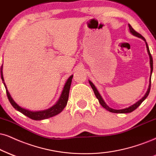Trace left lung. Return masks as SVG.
I'll list each match as a JSON object with an SVG mask.
<instances>
[{
    "mask_svg": "<svg viewBox=\"0 0 156 156\" xmlns=\"http://www.w3.org/2000/svg\"><path fill=\"white\" fill-rule=\"evenodd\" d=\"M129 26V32L130 33H131L132 34H133L134 36H136V37H139V38H141L142 40H143L144 41H145V45H146V48H147V53H148L149 55V58H150V66H151V76H150V84H149V86H148V88H147V92H146V93L145 94V95L143 96V98H142L140 100V101H138L137 102H136L133 105H130V106H129L127 108H123V109H119V110H117V109H113V108H110L108 105L106 103H105L104 100L103 99V98H102V96L100 95L98 90H97V88L95 87V86L94 85V84L90 80H89V83L90 84V86H91L92 88H93V91H94V93H95V95L96 96V98H97L98 99V101L99 103H101V105L103 106L104 108L106 109L107 111H110V112L111 113H131L132 112V111L135 110L139 106V105L141 104L143 102L145 101V100L146 99V98L149 95V93H150V90H151V75H152V72H153V58H152V55L151 54V53H150V50H149V47L148 45H147V42H146V40L145 38H144L143 36L141 35L140 33H138V32H137L135 31V30H134L133 28L132 27V26L130 25L129 24H128Z\"/></svg>",
    "mask_w": 156,
    "mask_h": 156,
    "instance_id": "obj_1",
    "label": "left lung"
}]
</instances>
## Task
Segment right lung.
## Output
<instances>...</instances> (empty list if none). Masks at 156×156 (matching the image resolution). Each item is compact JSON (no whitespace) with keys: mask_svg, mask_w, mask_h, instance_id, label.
I'll list each match as a JSON object with an SVG mask.
<instances>
[{"mask_svg":"<svg viewBox=\"0 0 156 156\" xmlns=\"http://www.w3.org/2000/svg\"><path fill=\"white\" fill-rule=\"evenodd\" d=\"M1 76L2 81H3V83L4 84L5 87V90H6L7 97L8 98H9V101H10L11 104L12 105V106L16 110L19 111L20 113H23V114L25 115V116H27V117H29V118L36 121H40V120H43V119L51 118V117L56 116V115L58 114V113H60L61 111L63 110V108L66 107L67 102H68L69 90H70L71 84H72V80L73 78V75H71V76L69 77L68 80H66L60 98H59V99L58 100V101L53 105V106L49 108L45 109V110L31 111V110H29V109L24 108L21 107L20 105H19L16 102L13 101V99L11 96L9 92L8 91L7 87L4 82V79H3V65H2L1 68Z\"/></svg>","mask_w":156,"mask_h":156,"instance_id":"add662e5","label":"right lung"}]
</instances>
